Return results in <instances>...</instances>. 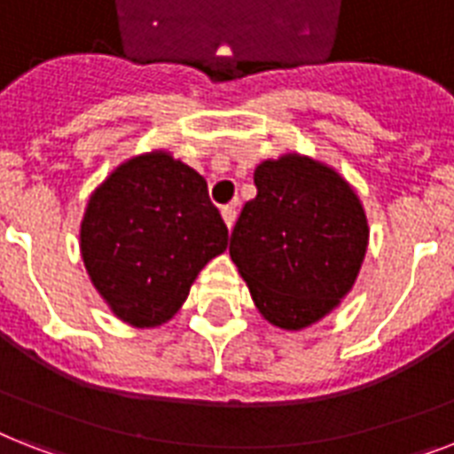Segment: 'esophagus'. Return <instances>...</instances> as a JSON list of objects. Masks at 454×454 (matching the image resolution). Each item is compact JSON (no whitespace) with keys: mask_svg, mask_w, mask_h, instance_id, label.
<instances>
[{"mask_svg":"<svg viewBox=\"0 0 454 454\" xmlns=\"http://www.w3.org/2000/svg\"><path fill=\"white\" fill-rule=\"evenodd\" d=\"M221 216H223V221H226L228 228H233L235 219H238V209H235V205H226V207L221 209Z\"/></svg>","mask_w":454,"mask_h":454,"instance_id":"1","label":"esophagus"}]
</instances>
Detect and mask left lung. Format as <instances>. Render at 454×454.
I'll use <instances>...</instances> for the list:
<instances>
[{"label": "left lung", "mask_w": 454, "mask_h": 454, "mask_svg": "<svg viewBox=\"0 0 454 454\" xmlns=\"http://www.w3.org/2000/svg\"><path fill=\"white\" fill-rule=\"evenodd\" d=\"M256 198L239 212L231 259L261 315L298 331L352 289L368 245L366 215L338 172L282 156L254 172Z\"/></svg>", "instance_id": "left-lung-1"}]
</instances>
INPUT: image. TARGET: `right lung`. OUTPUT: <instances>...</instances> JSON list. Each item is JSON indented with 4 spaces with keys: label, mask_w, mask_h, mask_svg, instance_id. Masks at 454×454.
<instances>
[{
    "label": "right lung",
    "mask_w": 454,
    "mask_h": 454,
    "mask_svg": "<svg viewBox=\"0 0 454 454\" xmlns=\"http://www.w3.org/2000/svg\"><path fill=\"white\" fill-rule=\"evenodd\" d=\"M228 245L207 182L168 153L121 165L93 193L81 254L95 289L132 326L168 322Z\"/></svg>",
    "instance_id": "add662e5"
}]
</instances>
